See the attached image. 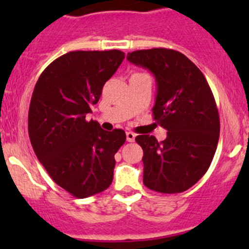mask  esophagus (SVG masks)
<instances>
[{"instance_id": "esophagus-1", "label": "esophagus", "mask_w": 249, "mask_h": 249, "mask_svg": "<svg viewBox=\"0 0 249 249\" xmlns=\"http://www.w3.org/2000/svg\"><path fill=\"white\" fill-rule=\"evenodd\" d=\"M135 139H136V135L131 131H127L126 132V141L127 142H134Z\"/></svg>"}]
</instances>
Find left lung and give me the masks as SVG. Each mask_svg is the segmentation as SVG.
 I'll list each match as a JSON object with an SVG mask.
<instances>
[{"instance_id":"obj_1","label":"left lung","mask_w":249,"mask_h":249,"mask_svg":"<svg viewBox=\"0 0 249 249\" xmlns=\"http://www.w3.org/2000/svg\"><path fill=\"white\" fill-rule=\"evenodd\" d=\"M126 59L154 74L153 115L167 130L161 142L149 135L136 137L143 149V184L164 194L185 192L208 170L219 140V114L210 85L194 62L176 50H136Z\"/></svg>"}]
</instances>
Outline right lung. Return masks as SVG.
<instances>
[{"instance_id":"1","label":"right lung","mask_w":249,"mask_h":249,"mask_svg":"<svg viewBox=\"0 0 249 249\" xmlns=\"http://www.w3.org/2000/svg\"><path fill=\"white\" fill-rule=\"evenodd\" d=\"M120 50L70 52L42 72L29 109V136L52 179L78 199L109 187L124 130L106 131L87 114L124 60Z\"/></svg>"}]
</instances>
